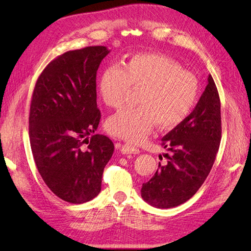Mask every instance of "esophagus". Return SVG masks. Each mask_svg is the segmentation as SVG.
I'll return each mask as SVG.
<instances>
[{"instance_id":"esophagus-1","label":"esophagus","mask_w":251,"mask_h":251,"mask_svg":"<svg viewBox=\"0 0 251 251\" xmlns=\"http://www.w3.org/2000/svg\"><path fill=\"white\" fill-rule=\"evenodd\" d=\"M121 152L123 154H139L140 150L138 148L131 146L130 143H124V145H120Z\"/></svg>"}]
</instances>
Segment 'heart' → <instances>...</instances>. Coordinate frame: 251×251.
<instances>
[{"label": "heart", "instance_id": "b5f03b06", "mask_svg": "<svg viewBox=\"0 0 251 251\" xmlns=\"http://www.w3.org/2000/svg\"><path fill=\"white\" fill-rule=\"evenodd\" d=\"M141 88L139 105L125 108L106 122L111 135L134 143L143 141L152 129H172L193 110L199 83L172 58L151 52L132 55L128 60L103 69L99 79V95L110 108L125 103L130 88Z\"/></svg>", "mask_w": 251, "mask_h": 251}]
</instances>
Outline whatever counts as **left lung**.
Returning a JSON list of instances; mask_svg holds the SVG:
<instances>
[{"mask_svg": "<svg viewBox=\"0 0 251 251\" xmlns=\"http://www.w3.org/2000/svg\"><path fill=\"white\" fill-rule=\"evenodd\" d=\"M221 103L214 78L208 84L193 112L163 137L167 161L148 182L141 196L157 208H173L193 196L209 175L221 141ZM159 157H162L159 155Z\"/></svg>", "mask_w": 251, "mask_h": 251, "instance_id": "1", "label": "left lung"}]
</instances>
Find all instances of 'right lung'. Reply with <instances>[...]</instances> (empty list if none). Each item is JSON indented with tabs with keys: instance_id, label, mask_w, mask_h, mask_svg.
<instances>
[{
	"instance_id": "1",
	"label": "right lung",
	"mask_w": 251,
	"mask_h": 251,
	"mask_svg": "<svg viewBox=\"0 0 251 251\" xmlns=\"http://www.w3.org/2000/svg\"><path fill=\"white\" fill-rule=\"evenodd\" d=\"M109 52L105 46H88L58 56L32 94L29 137L37 170L52 193L72 204L99 194L114 151L111 139L95 134L101 119L96 76Z\"/></svg>"
}]
</instances>
